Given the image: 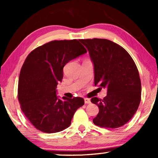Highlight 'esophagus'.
<instances>
[{
    "mask_svg": "<svg viewBox=\"0 0 158 158\" xmlns=\"http://www.w3.org/2000/svg\"><path fill=\"white\" fill-rule=\"evenodd\" d=\"M84 101H85V103H86V104H89V103H91V101H90V99H89V98H84Z\"/></svg>",
    "mask_w": 158,
    "mask_h": 158,
    "instance_id": "obj_1",
    "label": "esophagus"
}]
</instances>
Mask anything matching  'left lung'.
I'll use <instances>...</instances> for the list:
<instances>
[{"instance_id": "left-lung-1", "label": "left lung", "mask_w": 158, "mask_h": 158, "mask_svg": "<svg viewBox=\"0 0 158 158\" xmlns=\"http://www.w3.org/2000/svg\"><path fill=\"white\" fill-rule=\"evenodd\" d=\"M80 41L87 48L94 64L95 85L107 90L103 100L91 98L99 109L93 122L106 128L122 127L133 117L141 100V81L137 66L129 54L111 41Z\"/></svg>"}]
</instances>
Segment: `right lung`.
Returning a JSON list of instances; mask_svg holds the SVG:
<instances>
[{"mask_svg":"<svg viewBox=\"0 0 158 158\" xmlns=\"http://www.w3.org/2000/svg\"><path fill=\"white\" fill-rule=\"evenodd\" d=\"M86 52L78 40H60L39 47L27 56L19 75L18 98L23 113L38 130L56 133L67 129L84 104L80 97L60 98L56 88L64 66Z\"/></svg>","mask_w":158,"mask_h":158,"instance_id":"right-lung-1","label":"right lung"}]
</instances>
